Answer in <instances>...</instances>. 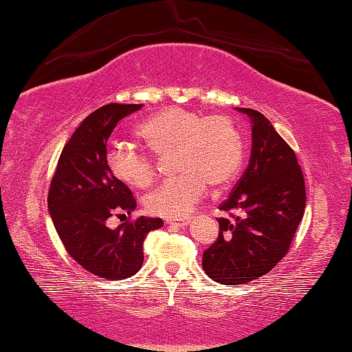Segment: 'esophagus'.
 Here are the masks:
<instances>
[{"label":"esophagus","mask_w":352,"mask_h":352,"mask_svg":"<svg viewBox=\"0 0 352 352\" xmlns=\"http://www.w3.org/2000/svg\"><path fill=\"white\" fill-rule=\"evenodd\" d=\"M165 223H166V226L177 227V229H181V227L188 226L190 219H175V218H168V219H165Z\"/></svg>","instance_id":"34e87169"}]
</instances>
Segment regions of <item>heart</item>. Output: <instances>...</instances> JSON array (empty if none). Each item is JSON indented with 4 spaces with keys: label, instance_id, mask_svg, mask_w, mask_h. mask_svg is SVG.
Wrapping results in <instances>:
<instances>
[{
    "label": "heart",
    "instance_id": "1",
    "mask_svg": "<svg viewBox=\"0 0 352 352\" xmlns=\"http://www.w3.org/2000/svg\"><path fill=\"white\" fill-rule=\"evenodd\" d=\"M138 134L156 156L175 153L173 170L179 176L164 182L145 201L148 212L157 217H186L206 195L207 186L223 188L241 168L243 135L227 116L206 117L171 107L148 117ZM107 160L111 173L129 187L146 188L156 177L153 159L133 146L111 148Z\"/></svg>",
    "mask_w": 352,
    "mask_h": 352
}]
</instances>
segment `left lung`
I'll list each match as a JSON object with an SVG mask.
<instances>
[{"instance_id": "left-lung-1", "label": "left lung", "mask_w": 352, "mask_h": 352, "mask_svg": "<svg viewBox=\"0 0 352 352\" xmlns=\"http://www.w3.org/2000/svg\"><path fill=\"white\" fill-rule=\"evenodd\" d=\"M238 109L252 122L250 160L219 210L243 217L218 218V239L202 255L204 272L221 285H244L272 270L291 248L306 207L292 148L261 113Z\"/></svg>"}]
</instances>
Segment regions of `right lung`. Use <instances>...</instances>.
Listing matches in <instances>:
<instances>
[{"mask_svg":"<svg viewBox=\"0 0 352 352\" xmlns=\"http://www.w3.org/2000/svg\"><path fill=\"white\" fill-rule=\"evenodd\" d=\"M144 104L109 103L82 122L60 154L47 208L65 249L80 266L107 280H125L144 263V241L160 218L140 217L109 229L107 221L135 208L131 190L111 173L107 142L123 117ZM125 217V214H122Z\"/></svg>","mask_w":352,"mask_h":352,"instance_id":"add662e5","label":"right lung"}]
</instances>
